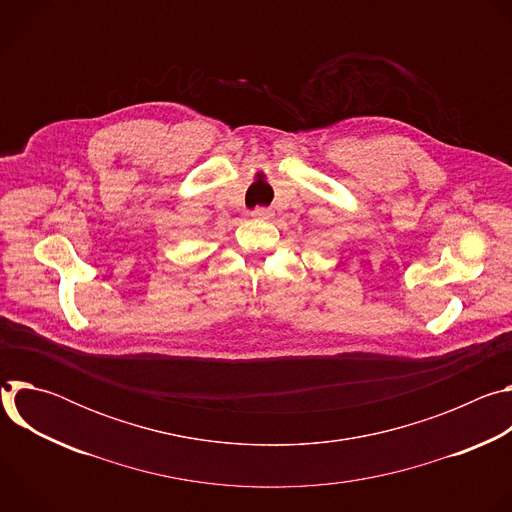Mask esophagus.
<instances>
[{
    "label": "esophagus",
    "mask_w": 512,
    "mask_h": 512,
    "mask_svg": "<svg viewBox=\"0 0 512 512\" xmlns=\"http://www.w3.org/2000/svg\"><path fill=\"white\" fill-rule=\"evenodd\" d=\"M253 218H259V221H267V218L273 216V212L269 208H263V206H257L253 212H251Z\"/></svg>",
    "instance_id": "34e87169"
}]
</instances>
